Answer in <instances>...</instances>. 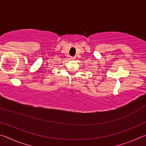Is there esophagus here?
Returning a JSON list of instances; mask_svg holds the SVG:
<instances>
[{
	"label": "esophagus",
	"instance_id": "esophagus-1",
	"mask_svg": "<svg viewBox=\"0 0 146 146\" xmlns=\"http://www.w3.org/2000/svg\"><path fill=\"white\" fill-rule=\"evenodd\" d=\"M75 58H76L75 56H70V59H71V60H75Z\"/></svg>",
	"mask_w": 146,
	"mask_h": 146
}]
</instances>
